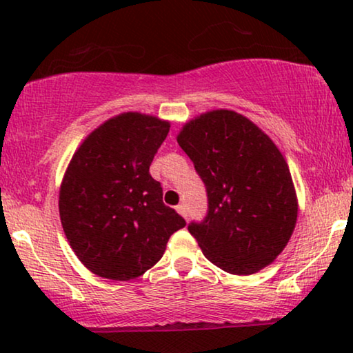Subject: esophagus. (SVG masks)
I'll list each match as a JSON object with an SVG mask.
<instances>
[{"label": "esophagus", "instance_id": "1", "mask_svg": "<svg viewBox=\"0 0 353 353\" xmlns=\"http://www.w3.org/2000/svg\"><path fill=\"white\" fill-rule=\"evenodd\" d=\"M176 212L178 214H180L181 216H188V209H186V205L185 204H180V205H176Z\"/></svg>", "mask_w": 353, "mask_h": 353}]
</instances>
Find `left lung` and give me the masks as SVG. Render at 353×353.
Returning a JSON list of instances; mask_svg holds the SVG:
<instances>
[{
  "label": "left lung",
  "instance_id": "left-lung-1",
  "mask_svg": "<svg viewBox=\"0 0 353 353\" xmlns=\"http://www.w3.org/2000/svg\"><path fill=\"white\" fill-rule=\"evenodd\" d=\"M176 141L204 181L209 210L188 226L205 259L231 274H252L283 252L297 221L286 159L267 133L234 110L183 125Z\"/></svg>",
  "mask_w": 353,
  "mask_h": 353
}]
</instances>
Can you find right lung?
Segmentation results:
<instances>
[{"label":"right lung","mask_w":353,"mask_h":353,"mask_svg":"<svg viewBox=\"0 0 353 353\" xmlns=\"http://www.w3.org/2000/svg\"><path fill=\"white\" fill-rule=\"evenodd\" d=\"M170 122L123 112L83 139L62 178L59 215L72 250L91 273L128 281L152 268L186 225L163 204L149 173Z\"/></svg>","instance_id":"right-lung-1"}]
</instances>
